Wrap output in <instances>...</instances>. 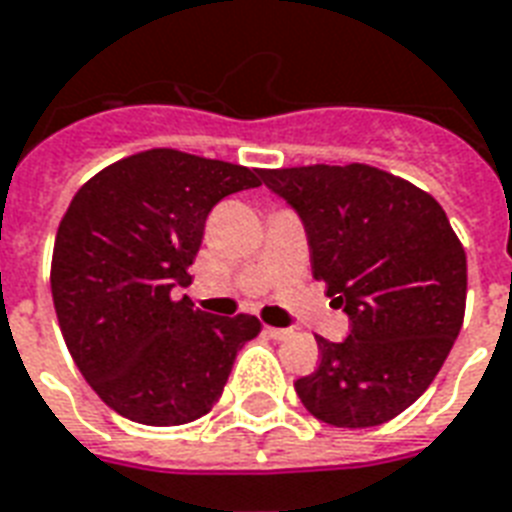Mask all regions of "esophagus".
Listing matches in <instances>:
<instances>
[{
	"mask_svg": "<svg viewBox=\"0 0 512 512\" xmlns=\"http://www.w3.org/2000/svg\"><path fill=\"white\" fill-rule=\"evenodd\" d=\"M265 333L271 335L273 341H287L292 335V330H287V327H265Z\"/></svg>",
	"mask_w": 512,
	"mask_h": 512,
	"instance_id": "34e87169",
	"label": "esophagus"
}]
</instances>
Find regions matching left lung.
Returning a JSON list of instances; mask_svg holds the SVG:
<instances>
[{
  "label": "left lung",
  "mask_w": 512,
  "mask_h": 512,
  "mask_svg": "<svg viewBox=\"0 0 512 512\" xmlns=\"http://www.w3.org/2000/svg\"><path fill=\"white\" fill-rule=\"evenodd\" d=\"M300 214L311 271L349 314L346 341L319 338V368L295 381L325 424L378 427L419 400L464 322L467 255L443 206L368 163L265 169Z\"/></svg>",
  "instance_id": "obj_1"
}]
</instances>
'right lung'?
<instances>
[{"mask_svg": "<svg viewBox=\"0 0 512 512\" xmlns=\"http://www.w3.org/2000/svg\"><path fill=\"white\" fill-rule=\"evenodd\" d=\"M257 185L263 169L158 147L101 169L74 193L50 290L74 365L115 413L177 427L220 400L260 319L212 317L171 290L190 284L209 212Z\"/></svg>", "mask_w": 512, "mask_h": 512, "instance_id": "1", "label": "right lung"}]
</instances>
